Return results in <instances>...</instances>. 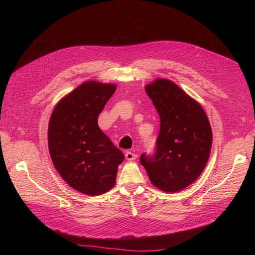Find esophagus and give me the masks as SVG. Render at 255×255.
Instances as JSON below:
<instances>
[{"mask_svg":"<svg viewBox=\"0 0 255 255\" xmlns=\"http://www.w3.org/2000/svg\"><path fill=\"white\" fill-rule=\"evenodd\" d=\"M136 157H137V154L136 153H133V152H130V151H128L126 153L127 160H134V159H136Z\"/></svg>","mask_w":255,"mask_h":255,"instance_id":"34e87169","label":"esophagus"}]
</instances>
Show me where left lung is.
<instances>
[{"mask_svg": "<svg viewBox=\"0 0 255 255\" xmlns=\"http://www.w3.org/2000/svg\"><path fill=\"white\" fill-rule=\"evenodd\" d=\"M145 91L159 115L160 129L154 156L142 154L140 161L154 186L177 192L194 183L207 164L210 121L200 103L170 80L156 79Z\"/></svg>", "mask_w": 255, "mask_h": 255, "instance_id": "obj_1", "label": "left lung"}]
</instances>
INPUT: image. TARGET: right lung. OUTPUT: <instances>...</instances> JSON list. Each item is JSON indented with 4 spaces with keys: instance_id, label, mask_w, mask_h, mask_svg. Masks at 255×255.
I'll return each mask as SVG.
<instances>
[{
    "instance_id": "right-lung-1",
    "label": "right lung",
    "mask_w": 255,
    "mask_h": 255,
    "mask_svg": "<svg viewBox=\"0 0 255 255\" xmlns=\"http://www.w3.org/2000/svg\"><path fill=\"white\" fill-rule=\"evenodd\" d=\"M117 88L87 81L59 100L48 128L49 152L63 180L82 194L99 196L116 184L125 159L98 126V117Z\"/></svg>"
}]
</instances>
